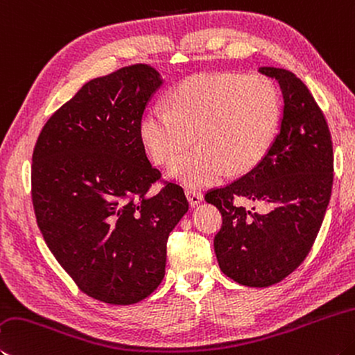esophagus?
Here are the masks:
<instances>
[{"instance_id":"34e87169","label":"esophagus","mask_w":355,"mask_h":355,"mask_svg":"<svg viewBox=\"0 0 355 355\" xmlns=\"http://www.w3.org/2000/svg\"><path fill=\"white\" fill-rule=\"evenodd\" d=\"M186 197H188V202L192 208H194V206H197L203 200L202 192H198L196 189H186Z\"/></svg>"}]
</instances>
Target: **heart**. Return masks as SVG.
Returning a JSON list of instances; mask_svg holds the SVG:
<instances>
[{
  "label": "heart",
  "instance_id": "obj_1",
  "mask_svg": "<svg viewBox=\"0 0 355 355\" xmlns=\"http://www.w3.org/2000/svg\"><path fill=\"white\" fill-rule=\"evenodd\" d=\"M281 118L279 92L262 74H200L180 83L169 107L155 105L141 124V137L157 164H171L190 145L199 146L171 167V177L189 188L211 186L248 171L272 147Z\"/></svg>",
  "mask_w": 355,
  "mask_h": 355
}]
</instances>
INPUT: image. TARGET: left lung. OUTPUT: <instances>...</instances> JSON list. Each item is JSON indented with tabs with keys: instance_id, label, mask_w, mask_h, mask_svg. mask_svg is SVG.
Masks as SVG:
<instances>
[{
	"instance_id": "1",
	"label": "left lung",
	"mask_w": 355,
	"mask_h": 355,
	"mask_svg": "<svg viewBox=\"0 0 355 355\" xmlns=\"http://www.w3.org/2000/svg\"><path fill=\"white\" fill-rule=\"evenodd\" d=\"M284 96L281 128L270 150L233 183L206 192L222 212L214 250L222 272L247 287L278 284L306 259L329 205L334 182L331 132L309 88L293 73L262 67ZM239 198L263 202L261 215Z\"/></svg>"
}]
</instances>
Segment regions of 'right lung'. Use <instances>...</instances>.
Here are the masks:
<instances>
[{
    "instance_id": "obj_1",
    "label": "right lung",
    "mask_w": 355,
    "mask_h": 355,
    "mask_svg": "<svg viewBox=\"0 0 355 355\" xmlns=\"http://www.w3.org/2000/svg\"><path fill=\"white\" fill-rule=\"evenodd\" d=\"M163 79L146 63L87 82L43 125L31 194L43 239L83 293L133 304L164 278L166 245L189 203L147 159L141 121Z\"/></svg>"
}]
</instances>
